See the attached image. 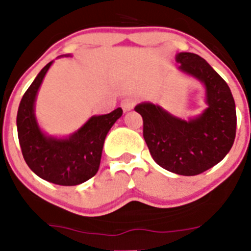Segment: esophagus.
I'll list each match as a JSON object with an SVG mask.
<instances>
[{
    "label": "esophagus",
    "instance_id": "obj_1",
    "mask_svg": "<svg viewBox=\"0 0 251 251\" xmlns=\"http://www.w3.org/2000/svg\"><path fill=\"white\" fill-rule=\"evenodd\" d=\"M135 104H136V100L131 97H127V98H125V100H121V107H123V109L125 111L133 109Z\"/></svg>",
    "mask_w": 251,
    "mask_h": 251
}]
</instances>
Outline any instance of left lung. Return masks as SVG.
I'll list each match as a JSON object with an SVG mask.
<instances>
[{"label":"left lung","instance_id":"obj_1","mask_svg":"<svg viewBox=\"0 0 251 251\" xmlns=\"http://www.w3.org/2000/svg\"><path fill=\"white\" fill-rule=\"evenodd\" d=\"M176 60L179 69L204 82V113L186 121L151 103L136 105L135 110L143 119V137L154 161L174 174L196 176L220 163L233 146L235 104L226 81L206 60L189 52L178 53Z\"/></svg>","mask_w":251,"mask_h":251}]
</instances>
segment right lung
Masks as SVG:
<instances>
[{"label":"right lung","instance_id":"1","mask_svg":"<svg viewBox=\"0 0 251 251\" xmlns=\"http://www.w3.org/2000/svg\"><path fill=\"white\" fill-rule=\"evenodd\" d=\"M50 62L39 73L20 100L17 115L18 138L25 163L41 178L59 186H76L97 174L103 144L123 109L92 116L77 132L65 140L47 137L40 130L34 103L40 85L50 69Z\"/></svg>","mask_w":251,"mask_h":251}]
</instances>
